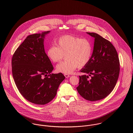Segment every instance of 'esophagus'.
Instances as JSON below:
<instances>
[{"instance_id": "34e87169", "label": "esophagus", "mask_w": 133, "mask_h": 133, "mask_svg": "<svg viewBox=\"0 0 133 133\" xmlns=\"http://www.w3.org/2000/svg\"><path fill=\"white\" fill-rule=\"evenodd\" d=\"M64 75L65 77V78H69L70 77V75L68 74H64Z\"/></svg>"}]
</instances>
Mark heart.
Segmentation results:
<instances>
[{
  "label": "heart",
  "instance_id": "b5f03b06",
  "mask_svg": "<svg viewBox=\"0 0 133 133\" xmlns=\"http://www.w3.org/2000/svg\"><path fill=\"white\" fill-rule=\"evenodd\" d=\"M57 46L51 45L46 51V55L53 62L60 61L65 55L66 60L56 66V71L65 74L73 73L78 67L85 66L90 61L93 54L92 42L88 39L71 35L58 38Z\"/></svg>",
  "mask_w": 133,
  "mask_h": 133
}]
</instances>
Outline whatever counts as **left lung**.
<instances>
[{"label": "left lung", "instance_id": "1", "mask_svg": "<svg viewBox=\"0 0 133 133\" xmlns=\"http://www.w3.org/2000/svg\"><path fill=\"white\" fill-rule=\"evenodd\" d=\"M95 38L94 50L89 63L80 72L89 74L79 76L78 93L91 101L102 99L116 85L120 72L118 53L110 41L97 33L87 32Z\"/></svg>", "mask_w": 133, "mask_h": 133}]
</instances>
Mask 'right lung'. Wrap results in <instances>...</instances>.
<instances>
[{"label":"right lung","instance_id":"1","mask_svg":"<svg viewBox=\"0 0 133 133\" xmlns=\"http://www.w3.org/2000/svg\"><path fill=\"white\" fill-rule=\"evenodd\" d=\"M50 32L28 36L12 59V75L19 92L27 100L38 105L52 100L65 79L61 73L51 74L54 67L43 44L45 35Z\"/></svg>","mask_w":133,"mask_h":133}]
</instances>
